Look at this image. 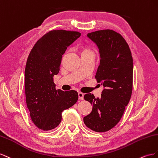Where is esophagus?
<instances>
[{"instance_id":"1","label":"esophagus","mask_w":158,"mask_h":158,"mask_svg":"<svg viewBox=\"0 0 158 158\" xmlns=\"http://www.w3.org/2000/svg\"><path fill=\"white\" fill-rule=\"evenodd\" d=\"M78 96H79V100H83L84 98V94L81 92H79L78 93Z\"/></svg>"}]
</instances>
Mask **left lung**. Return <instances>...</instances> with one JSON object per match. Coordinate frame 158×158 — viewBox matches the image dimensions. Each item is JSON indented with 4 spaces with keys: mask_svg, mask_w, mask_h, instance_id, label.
Instances as JSON below:
<instances>
[{
    "mask_svg": "<svg viewBox=\"0 0 158 158\" xmlns=\"http://www.w3.org/2000/svg\"><path fill=\"white\" fill-rule=\"evenodd\" d=\"M95 43L100 54V64L95 78L102 85L101 97L84 95L93 105L91 113L83 118L85 124L97 132H104L118 123L132 92L133 59L129 46L122 35L112 30L87 34Z\"/></svg>",
    "mask_w": 158,
    "mask_h": 158,
    "instance_id": "1",
    "label": "left lung"
}]
</instances>
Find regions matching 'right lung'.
I'll return each mask as SVG.
<instances>
[{
    "mask_svg": "<svg viewBox=\"0 0 158 158\" xmlns=\"http://www.w3.org/2000/svg\"><path fill=\"white\" fill-rule=\"evenodd\" d=\"M78 31L51 30L35 43L26 62L25 94L31 119L38 128L50 130L61 123V113L78 100L74 90H56L53 76L59 73L62 55L79 38Z\"/></svg>",
    "mask_w": 158,
    "mask_h": 158,
    "instance_id": "add662e5",
    "label": "right lung"
}]
</instances>
